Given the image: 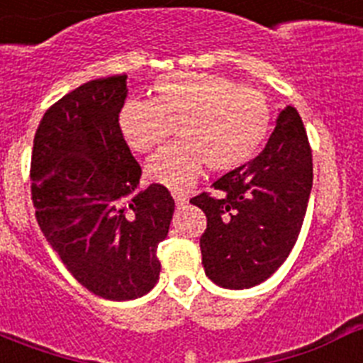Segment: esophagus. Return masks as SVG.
<instances>
[{
    "label": "esophagus",
    "mask_w": 363,
    "mask_h": 363,
    "mask_svg": "<svg viewBox=\"0 0 363 363\" xmlns=\"http://www.w3.org/2000/svg\"><path fill=\"white\" fill-rule=\"evenodd\" d=\"M172 196H174V201L178 207H185L187 205V196L185 194H182V192H172Z\"/></svg>",
    "instance_id": "esophagus-1"
}]
</instances>
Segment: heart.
I'll list each match as a JSON object with an SVG mask.
<instances>
[{
	"instance_id": "obj_1",
	"label": "heart",
	"mask_w": 363,
	"mask_h": 363,
	"mask_svg": "<svg viewBox=\"0 0 363 363\" xmlns=\"http://www.w3.org/2000/svg\"><path fill=\"white\" fill-rule=\"evenodd\" d=\"M269 105L251 86L207 72H172L152 83V98L127 99L118 112L121 138L134 152H149L178 130V140L145 163V176L185 191L203 163L214 172L245 165L269 130Z\"/></svg>"
}]
</instances>
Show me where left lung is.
<instances>
[{
  "instance_id": "8db88e82",
  "label": "left lung",
  "mask_w": 363,
  "mask_h": 363,
  "mask_svg": "<svg viewBox=\"0 0 363 363\" xmlns=\"http://www.w3.org/2000/svg\"><path fill=\"white\" fill-rule=\"evenodd\" d=\"M213 187L216 194L191 200L207 216L205 274L225 289L255 287L293 251L313 189V154L296 108L285 107L265 149Z\"/></svg>"
}]
</instances>
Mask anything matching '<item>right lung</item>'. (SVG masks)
<instances>
[{
	"label": "right lung",
	"mask_w": 363,
	"mask_h": 363,
	"mask_svg": "<svg viewBox=\"0 0 363 363\" xmlns=\"http://www.w3.org/2000/svg\"><path fill=\"white\" fill-rule=\"evenodd\" d=\"M127 76L92 79L45 112L34 136L30 179L36 220L63 265L107 300L152 289L174 200L163 185L138 191L142 167L121 138Z\"/></svg>",
	"instance_id": "add662e5"
}]
</instances>
